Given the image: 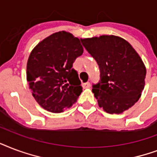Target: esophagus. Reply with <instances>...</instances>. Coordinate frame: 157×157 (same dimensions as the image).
Wrapping results in <instances>:
<instances>
[{
    "mask_svg": "<svg viewBox=\"0 0 157 157\" xmlns=\"http://www.w3.org/2000/svg\"><path fill=\"white\" fill-rule=\"evenodd\" d=\"M82 87H84V88H87V87H90V82H85V83H83L82 84Z\"/></svg>",
    "mask_w": 157,
    "mask_h": 157,
    "instance_id": "1",
    "label": "esophagus"
}]
</instances>
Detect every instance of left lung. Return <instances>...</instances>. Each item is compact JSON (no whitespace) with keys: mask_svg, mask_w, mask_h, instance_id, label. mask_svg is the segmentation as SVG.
<instances>
[{"mask_svg":"<svg viewBox=\"0 0 157 157\" xmlns=\"http://www.w3.org/2000/svg\"><path fill=\"white\" fill-rule=\"evenodd\" d=\"M98 63L100 81L92 85L98 105L105 112L120 114L133 106L145 85L146 67L133 47L114 35L81 39Z\"/></svg>","mask_w":157,"mask_h":157,"instance_id":"left-lung-1","label":"left lung"}]
</instances>
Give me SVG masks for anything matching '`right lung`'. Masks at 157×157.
Instances as JSON below:
<instances>
[{
  "label": "right lung",
  "mask_w": 157,
  "mask_h": 157,
  "mask_svg": "<svg viewBox=\"0 0 157 157\" xmlns=\"http://www.w3.org/2000/svg\"><path fill=\"white\" fill-rule=\"evenodd\" d=\"M83 52L80 40L60 31L40 42L27 63V81L37 102L53 113L70 108L82 92L73 63Z\"/></svg>",
  "instance_id": "1"
}]
</instances>
